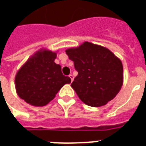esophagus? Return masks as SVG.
I'll return each mask as SVG.
<instances>
[{
    "instance_id": "obj_1",
    "label": "esophagus",
    "mask_w": 146,
    "mask_h": 146,
    "mask_svg": "<svg viewBox=\"0 0 146 146\" xmlns=\"http://www.w3.org/2000/svg\"><path fill=\"white\" fill-rule=\"evenodd\" d=\"M70 80H71V82H73V79H74V77H73V75H72V74H70Z\"/></svg>"
}]
</instances>
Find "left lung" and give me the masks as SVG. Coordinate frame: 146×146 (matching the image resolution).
<instances>
[{
	"mask_svg": "<svg viewBox=\"0 0 146 146\" xmlns=\"http://www.w3.org/2000/svg\"><path fill=\"white\" fill-rule=\"evenodd\" d=\"M66 53L78 72L71 87L84 104L100 107L116 97L123 84V66L111 51L84 42Z\"/></svg>",
	"mask_w": 146,
	"mask_h": 146,
	"instance_id": "8db88e82",
	"label": "left lung"
}]
</instances>
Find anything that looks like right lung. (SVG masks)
Instances as JSON below:
<instances>
[{"label":"right lung","mask_w":146,"mask_h":146,"mask_svg":"<svg viewBox=\"0 0 146 146\" xmlns=\"http://www.w3.org/2000/svg\"><path fill=\"white\" fill-rule=\"evenodd\" d=\"M56 52L41 48L35 52L21 66L15 76V89L19 98L35 107H42L56 97L66 84L61 66L54 62Z\"/></svg>","instance_id":"1"}]
</instances>
